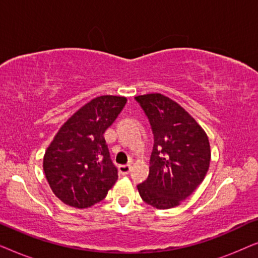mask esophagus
Wrapping results in <instances>:
<instances>
[{"mask_svg": "<svg viewBox=\"0 0 258 258\" xmlns=\"http://www.w3.org/2000/svg\"><path fill=\"white\" fill-rule=\"evenodd\" d=\"M118 170H119V172H121L122 175H126V174H129L130 170H132V165H130V164L119 165V167H118Z\"/></svg>", "mask_w": 258, "mask_h": 258, "instance_id": "esophagus-1", "label": "esophagus"}]
</instances>
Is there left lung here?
I'll return each instance as SVG.
<instances>
[{
    "mask_svg": "<svg viewBox=\"0 0 258 258\" xmlns=\"http://www.w3.org/2000/svg\"><path fill=\"white\" fill-rule=\"evenodd\" d=\"M135 98L149 118L155 140L149 176L137 185L140 196L156 209L175 208L191 195L209 170V139L171 98L158 93Z\"/></svg>",
    "mask_w": 258,
    "mask_h": 258,
    "instance_id": "obj_1",
    "label": "left lung"
}]
</instances>
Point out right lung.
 Listing matches in <instances>:
<instances>
[{"label":"right lung","mask_w":258,"mask_h":258,"mask_svg":"<svg viewBox=\"0 0 258 258\" xmlns=\"http://www.w3.org/2000/svg\"><path fill=\"white\" fill-rule=\"evenodd\" d=\"M126 103V97H95L67 119L43 156L45 178L63 203L77 209L105 199L117 181L104 132Z\"/></svg>","instance_id":"1"}]
</instances>
